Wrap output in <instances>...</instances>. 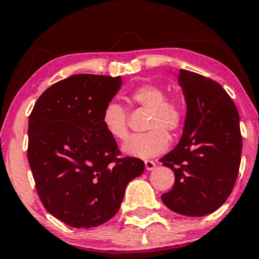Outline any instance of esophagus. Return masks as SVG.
Returning <instances> with one entry per match:
<instances>
[{"label":"esophagus","mask_w":259,"mask_h":259,"mask_svg":"<svg viewBox=\"0 0 259 259\" xmlns=\"http://www.w3.org/2000/svg\"><path fill=\"white\" fill-rule=\"evenodd\" d=\"M145 168H146L147 170H152V169L156 168V163L151 159H146L145 160Z\"/></svg>","instance_id":"1"}]
</instances>
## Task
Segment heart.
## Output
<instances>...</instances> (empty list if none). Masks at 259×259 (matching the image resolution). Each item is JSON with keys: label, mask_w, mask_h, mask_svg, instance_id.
I'll return each mask as SVG.
<instances>
[{"label": "heart", "mask_w": 259, "mask_h": 259, "mask_svg": "<svg viewBox=\"0 0 259 259\" xmlns=\"http://www.w3.org/2000/svg\"><path fill=\"white\" fill-rule=\"evenodd\" d=\"M133 105L148 111L145 124L147 133L130 136L123 144L127 156L150 158L165 150L169 133L177 135L185 121V105L178 96H165V90L158 84L145 82L136 86L127 95ZM102 125L113 139L124 140L129 134L127 114L119 103L108 102L102 112Z\"/></svg>", "instance_id": "1"}]
</instances>
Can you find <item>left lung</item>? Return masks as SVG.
<instances>
[{
    "instance_id": "8db88e82",
    "label": "left lung",
    "mask_w": 259,
    "mask_h": 259,
    "mask_svg": "<svg viewBox=\"0 0 259 259\" xmlns=\"http://www.w3.org/2000/svg\"><path fill=\"white\" fill-rule=\"evenodd\" d=\"M187 114L178 146L159 160L174 171L169 209L187 217L213 213L227 201L239 175L242 138L236 106L214 80L180 69Z\"/></svg>"
}]
</instances>
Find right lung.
I'll use <instances>...</instances> for the list:
<instances>
[{
    "mask_svg": "<svg viewBox=\"0 0 259 259\" xmlns=\"http://www.w3.org/2000/svg\"><path fill=\"white\" fill-rule=\"evenodd\" d=\"M120 76L75 74L50 86L29 117L28 160L47 212L73 228L99 227L115 215L144 160L120 158L102 125Z\"/></svg>",
    "mask_w": 259,
    "mask_h": 259,
    "instance_id": "obj_1",
    "label": "right lung"
}]
</instances>
